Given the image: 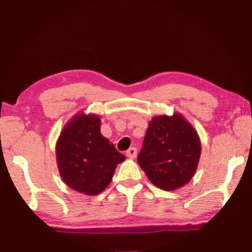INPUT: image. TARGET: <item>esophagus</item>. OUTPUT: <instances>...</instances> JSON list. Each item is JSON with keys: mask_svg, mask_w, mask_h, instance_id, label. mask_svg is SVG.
<instances>
[{"mask_svg": "<svg viewBox=\"0 0 252 252\" xmlns=\"http://www.w3.org/2000/svg\"><path fill=\"white\" fill-rule=\"evenodd\" d=\"M126 156L127 158H130V159H134V158L136 157V149H135L134 147L130 148L129 150H127V151L126 152Z\"/></svg>", "mask_w": 252, "mask_h": 252, "instance_id": "esophagus-1", "label": "esophagus"}]
</instances>
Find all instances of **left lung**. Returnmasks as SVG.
I'll return each mask as SVG.
<instances>
[{
	"instance_id": "1",
	"label": "left lung",
	"mask_w": 252,
	"mask_h": 252,
	"mask_svg": "<svg viewBox=\"0 0 252 252\" xmlns=\"http://www.w3.org/2000/svg\"><path fill=\"white\" fill-rule=\"evenodd\" d=\"M201 142L194 127L180 113L153 117L149 123L138 163L153 185L177 190L197 171Z\"/></svg>"
}]
</instances>
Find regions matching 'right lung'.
I'll return each mask as SVG.
<instances>
[{
    "label": "right lung",
    "instance_id": "right-lung-1",
    "mask_svg": "<svg viewBox=\"0 0 252 252\" xmlns=\"http://www.w3.org/2000/svg\"><path fill=\"white\" fill-rule=\"evenodd\" d=\"M100 127L99 116L79 112L67 121L55 146L62 180L87 195L101 193L110 185L117 165L126 160L101 134Z\"/></svg>",
    "mask_w": 252,
    "mask_h": 252
}]
</instances>
